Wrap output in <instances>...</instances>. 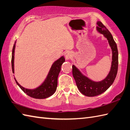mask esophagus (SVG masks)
<instances>
[{"label":"esophagus","mask_w":130,"mask_h":130,"mask_svg":"<svg viewBox=\"0 0 130 130\" xmlns=\"http://www.w3.org/2000/svg\"><path fill=\"white\" fill-rule=\"evenodd\" d=\"M73 55L70 51H67L65 53V58L67 60H68L71 59Z\"/></svg>","instance_id":"esophagus-1"}]
</instances>
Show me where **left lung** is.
Segmentation results:
<instances>
[{
    "label": "left lung",
    "instance_id": "8db88e82",
    "mask_svg": "<svg viewBox=\"0 0 130 130\" xmlns=\"http://www.w3.org/2000/svg\"><path fill=\"white\" fill-rule=\"evenodd\" d=\"M96 30L102 34L108 41L112 51V61L110 70L104 79L100 81H94L83 74L74 64L72 65V74L78 89L85 96L94 97L105 92L113 83L118 70L119 53L116 43L109 30L101 22L97 21Z\"/></svg>",
    "mask_w": 130,
    "mask_h": 130
}]
</instances>
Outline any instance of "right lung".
I'll use <instances>...</instances> for the list:
<instances>
[{
	"label": "right lung",
	"instance_id": "obj_1",
	"mask_svg": "<svg viewBox=\"0 0 130 130\" xmlns=\"http://www.w3.org/2000/svg\"><path fill=\"white\" fill-rule=\"evenodd\" d=\"M16 41L13 45L11 56V67L13 73H14V53H15ZM65 62L64 56L60 57L59 59L54 61L51 66L47 77L42 84L36 88H25L19 84L15 78H14L17 85L21 88L22 90L29 96L37 99H44L51 96L56 91L57 87L58 77L61 70V66L63 63Z\"/></svg>",
	"mask_w": 130,
	"mask_h": 130
}]
</instances>
